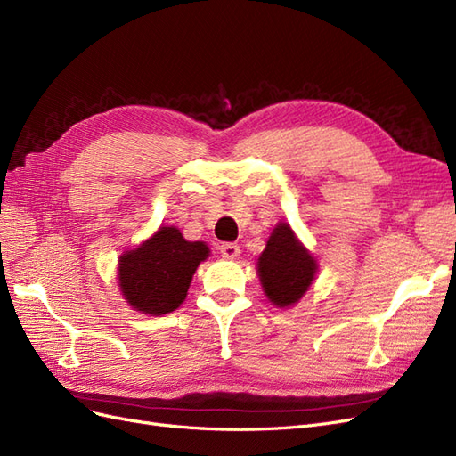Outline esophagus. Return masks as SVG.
Masks as SVG:
<instances>
[{
    "mask_svg": "<svg viewBox=\"0 0 456 456\" xmlns=\"http://www.w3.org/2000/svg\"><path fill=\"white\" fill-rule=\"evenodd\" d=\"M219 254H222L227 259H234V257H239V254H240V246L234 244V242H224L222 246H219Z\"/></svg>",
    "mask_w": 456,
    "mask_h": 456,
    "instance_id": "esophagus-1",
    "label": "esophagus"
}]
</instances>
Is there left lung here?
<instances>
[{"label": "left lung", "mask_w": 456, "mask_h": 456, "mask_svg": "<svg viewBox=\"0 0 456 456\" xmlns=\"http://www.w3.org/2000/svg\"><path fill=\"white\" fill-rule=\"evenodd\" d=\"M257 265L263 289L276 306L297 303L316 273V261L286 224L276 225Z\"/></svg>", "instance_id": "1"}]
</instances>
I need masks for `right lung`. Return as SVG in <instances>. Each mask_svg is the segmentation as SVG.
<instances>
[{
	"instance_id": "obj_1",
	"label": "right lung",
	"mask_w": 456,
	"mask_h": 456,
	"mask_svg": "<svg viewBox=\"0 0 456 456\" xmlns=\"http://www.w3.org/2000/svg\"><path fill=\"white\" fill-rule=\"evenodd\" d=\"M208 254L204 242H187L175 227H160L150 240L119 259L125 299L145 314L172 313L183 303L191 278Z\"/></svg>"
}]
</instances>
